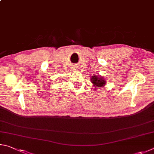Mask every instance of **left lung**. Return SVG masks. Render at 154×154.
<instances>
[{
	"instance_id": "obj_1",
	"label": "left lung",
	"mask_w": 154,
	"mask_h": 154,
	"mask_svg": "<svg viewBox=\"0 0 154 154\" xmlns=\"http://www.w3.org/2000/svg\"><path fill=\"white\" fill-rule=\"evenodd\" d=\"M91 82L93 83L95 90L98 89V88L105 87V85H106V79L101 75H92L91 78Z\"/></svg>"
}]
</instances>
